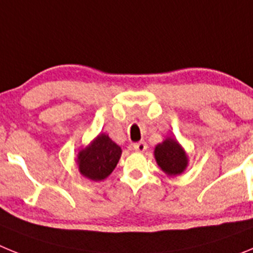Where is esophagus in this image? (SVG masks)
Returning a JSON list of instances; mask_svg holds the SVG:
<instances>
[{
	"label": "esophagus",
	"instance_id": "1",
	"mask_svg": "<svg viewBox=\"0 0 253 253\" xmlns=\"http://www.w3.org/2000/svg\"><path fill=\"white\" fill-rule=\"evenodd\" d=\"M133 148H134V151H137V152H144L147 148H148V146H147L146 142H143L142 140V142L134 143Z\"/></svg>",
	"mask_w": 253,
	"mask_h": 253
}]
</instances>
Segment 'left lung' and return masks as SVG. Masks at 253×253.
I'll use <instances>...</instances> for the list:
<instances>
[{
    "instance_id": "8db88e82",
    "label": "left lung",
    "mask_w": 253,
    "mask_h": 253,
    "mask_svg": "<svg viewBox=\"0 0 253 253\" xmlns=\"http://www.w3.org/2000/svg\"><path fill=\"white\" fill-rule=\"evenodd\" d=\"M154 157L158 166L169 176L180 175L187 166V157L184 149L176 140L166 139L154 149Z\"/></svg>"
}]
</instances>
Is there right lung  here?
Instances as JSON below:
<instances>
[{
  "label": "right lung",
  "instance_id": "add662e5",
  "mask_svg": "<svg viewBox=\"0 0 253 253\" xmlns=\"http://www.w3.org/2000/svg\"><path fill=\"white\" fill-rule=\"evenodd\" d=\"M122 156V148L106 134H100L90 146L78 153V169L84 177L101 181L110 175Z\"/></svg>",
  "mask_w": 253,
  "mask_h": 253
}]
</instances>
